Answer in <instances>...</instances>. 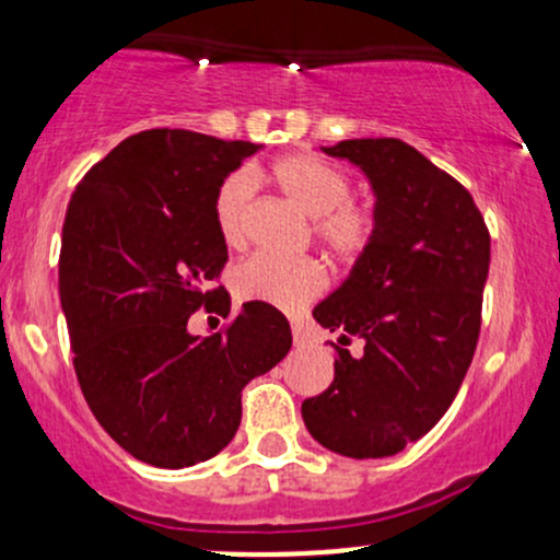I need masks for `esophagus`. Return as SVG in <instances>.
Returning <instances> with one entry per match:
<instances>
[{
  "label": "esophagus",
  "mask_w": 560,
  "mask_h": 560,
  "mask_svg": "<svg viewBox=\"0 0 560 560\" xmlns=\"http://www.w3.org/2000/svg\"><path fill=\"white\" fill-rule=\"evenodd\" d=\"M292 339H294V347H305V345H311V331L305 329V326L302 324H294L292 326Z\"/></svg>",
  "instance_id": "esophagus-1"
}]
</instances>
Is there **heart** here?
<instances>
[{
    "mask_svg": "<svg viewBox=\"0 0 560 560\" xmlns=\"http://www.w3.org/2000/svg\"><path fill=\"white\" fill-rule=\"evenodd\" d=\"M271 182L294 208L311 215V234L334 260L352 266L369 253L376 236L374 210L350 199V178L337 165L316 155H287L271 165ZM255 178L236 171L221 182L213 199V218L221 240L240 247L247 231ZM236 298L266 302L279 311H298L324 292L326 273L316 260L249 258L231 276Z\"/></svg>",
    "mask_w": 560,
    "mask_h": 560,
    "instance_id": "heart-1",
    "label": "heart"
}]
</instances>
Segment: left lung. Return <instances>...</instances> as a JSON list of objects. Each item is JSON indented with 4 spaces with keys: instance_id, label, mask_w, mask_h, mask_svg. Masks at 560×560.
Instances as JSON below:
<instances>
[{
    "instance_id": "left-lung-1",
    "label": "left lung",
    "mask_w": 560,
    "mask_h": 560,
    "mask_svg": "<svg viewBox=\"0 0 560 560\" xmlns=\"http://www.w3.org/2000/svg\"><path fill=\"white\" fill-rule=\"evenodd\" d=\"M365 173L376 236L313 318L339 331L334 382L302 402L313 440L387 458L421 440L458 395L477 350L490 231L468 191L400 139L320 147ZM358 338L364 350L350 357Z\"/></svg>"
}]
</instances>
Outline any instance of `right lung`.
Listing matches in <instances>:
<instances>
[{
    "label": "right lung",
    "instance_id": "right-lung-1",
    "mask_svg": "<svg viewBox=\"0 0 560 560\" xmlns=\"http://www.w3.org/2000/svg\"><path fill=\"white\" fill-rule=\"evenodd\" d=\"M253 141L152 128L120 141L70 197L60 302L94 419L126 453L160 468L213 458L234 440L242 389L292 347L284 313L244 302L223 331H186L197 307L231 313L210 289L229 249L213 218L218 186Z\"/></svg>",
    "mask_w": 560,
    "mask_h": 560
}]
</instances>
